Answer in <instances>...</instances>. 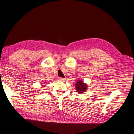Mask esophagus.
Masks as SVG:
<instances>
[{"instance_id": "1", "label": "esophagus", "mask_w": 134, "mask_h": 134, "mask_svg": "<svg viewBox=\"0 0 134 134\" xmlns=\"http://www.w3.org/2000/svg\"><path fill=\"white\" fill-rule=\"evenodd\" d=\"M58 79H59V80H61V81H64V80H65V79H64V78H62V77H59Z\"/></svg>"}]
</instances>
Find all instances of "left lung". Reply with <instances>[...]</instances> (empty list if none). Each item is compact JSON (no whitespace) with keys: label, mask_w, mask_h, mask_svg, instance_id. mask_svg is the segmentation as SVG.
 I'll list each match as a JSON object with an SVG mask.
<instances>
[{"label":"left lung","mask_w":134,"mask_h":134,"mask_svg":"<svg viewBox=\"0 0 134 134\" xmlns=\"http://www.w3.org/2000/svg\"><path fill=\"white\" fill-rule=\"evenodd\" d=\"M76 90L79 93H84L87 89V85L80 80H78L75 84Z\"/></svg>","instance_id":"obj_1"}]
</instances>
